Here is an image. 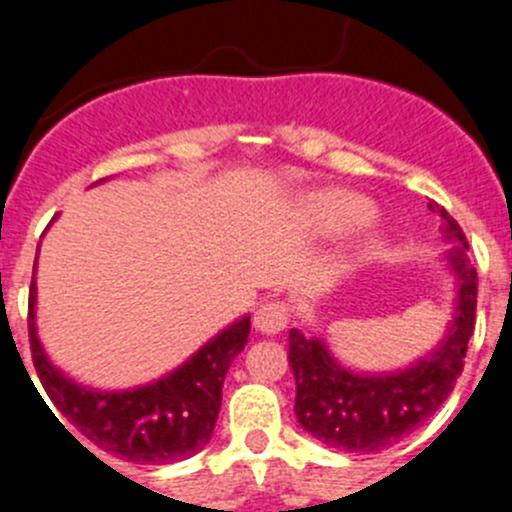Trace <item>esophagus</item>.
Wrapping results in <instances>:
<instances>
[{"label": "esophagus", "mask_w": 512, "mask_h": 512, "mask_svg": "<svg viewBox=\"0 0 512 512\" xmlns=\"http://www.w3.org/2000/svg\"><path fill=\"white\" fill-rule=\"evenodd\" d=\"M252 322H255L257 330L265 332V335H277V332L285 330L287 322H290V307L282 300H267L257 307Z\"/></svg>", "instance_id": "34e87169"}]
</instances>
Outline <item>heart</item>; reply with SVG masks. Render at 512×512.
Instances as JSON below:
<instances>
[{
    "instance_id": "obj_1",
    "label": "heart",
    "mask_w": 512,
    "mask_h": 512,
    "mask_svg": "<svg viewBox=\"0 0 512 512\" xmlns=\"http://www.w3.org/2000/svg\"><path fill=\"white\" fill-rule=\"evenodd\" d=\"M317 222L327 235H342L365 225L372 217V205L352 192H327L317 200Z\"/></svg>"
}]
</instances>
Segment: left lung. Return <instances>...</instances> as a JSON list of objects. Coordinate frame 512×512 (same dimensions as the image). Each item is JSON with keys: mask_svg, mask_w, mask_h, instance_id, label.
<instances>
[{"mask_svg": "<svg viewBox=\"0 0 512 512\" xmlns=\"http://www.w3.org/2000/svg\"><path fill=\"white\" fill-rule=\"evenodd\" d=\"M443 217L448 240L455 242L448 262L458 282L453 325L438 350L390 375H357L345 370L317 337L290 330V365L297 382L295 415L302 428L345 453H375L400 443L453 393L475 330L478 272L468 257V240L448 210L430 202Z\"/></svg>", "mask_w": 512, "mask_h": 512, "instance_id": "8db88e82", "label": "left lung"}]
</instances>
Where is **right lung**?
Masks as SVG:
<instances>
[{
    "label": "right lung",
    "mask_w": 512,
    "mask_h": 512,
    "mask_svg": "<svg viewBox=\"0 0 512 512\" xmlns=\"http://www.w3.org/2000/svg\"><path fill=\"white\" fill-rule=\"evenodd\" d=\"M34 302L37 287L32 280L29 345L34 367L54 408L79 435L127 463H175L210 443L222 403V382L230 362L247 345L250 317L222 330L185 365L152 385L124 393H97L64 377L47 360L34 327Z\"/></svg>",
    "instance_id": "obj_1"
}]
</instances>
